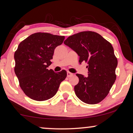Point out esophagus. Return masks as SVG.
Returning <instances> with one entry per match:
<instances>
[{
  "mask_svg": "<svg viewBox=\"0 0 133 133\" xmlns=\"http://www.w3.org/2000/svg\"><path fill=\"white\" fill-rule=\"evenodd\" d=\"M72 76H73L72 73L69 72V71L67 72V77H71Z\"/></svg>",
  "mask_w": 133,
  "mask_h": 133,
  "instance_id": "34e87169",
  "label": "esophagus"
}]
</instances>
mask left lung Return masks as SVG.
<instances>
[{"label": "left lung", "instance_id": "obj_1", "mask_svg": "<svg viewBox=\"0 0 133 133\" xmlns=\"http://www.w3.org/2000/svg\"><path fill=\"white\" fill-rule=\"evenodd\" d=\"M80 57L79 62L88 63V76L76 74L79 78L74 86L78 98L89 104L101 102L116 80L118 60L111 44L99 34L91 31L71 35L64 41Z\"/></svg>", "mask_w": 133, "mask_h": 133}]
</instances>
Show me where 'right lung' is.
Returning <instances> with one entry per match:
<instances>
[{
  "mask_svg": "<svg viewBox=\"0 0 133 133\" xmlns=\"http://www.w3.org/2000/svg\"><path fill=\"white\" fill-rule=\"evenodd\" d=\"M65 36L48 33H35L18 45L14 53V71L23 91L36 101H45L55 95L66 71L49 70L56 47Z\"/></svg>",
  "mask_w": 133,
  "mask_h": 133,
  "instance_id": "obj_1",
  "label": "right lung"
}]
</instances>
